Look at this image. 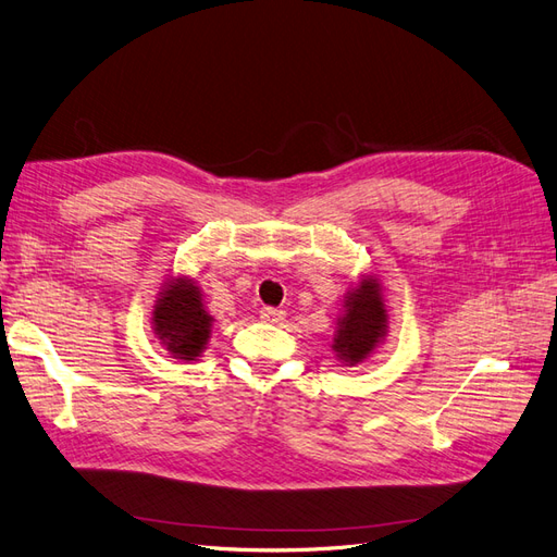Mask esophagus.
I'll use <instances>...</instances> for the list:
<instances>
[{
    "label": "esophagus",
    "mask_w": 557,
    "mask_h": 557,
    "mask_svg": "<svg viewBox=\"0 0 557 557\" xmlns=\"http://www.w3.org/2000/svg\"><path fill=\"white\" fill-rule=\"evenodd\" d=\"M260 318L264 320V323H272V325H278L285 320V311L283 309H274V307H264L260 311Z\"/></svg>",
    "instance_id": "esophagus-1"
}]
</instances>
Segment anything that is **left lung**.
I'll return each instance as SVG.
<instances>
[{"label": "left lung", "instance_id": "8db88e82", "mask_svg": "<svg viewBox=\"0 0 557 557\" xmlns=\"http://www.w3.org/2000/svg\"><path fill=\"white\" fill-rule=\"evenodd\" d=\"M387 334V311L376 276H362L344 299V313L336 318L334 352L348 367L372 356Z\"/></svg>", "mask_w": 557, "mask_h": 557}]
</instances>
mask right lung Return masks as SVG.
Masks as SVG:
<instances>
[{"label": "right lung", "mask_w": 557, "mask_h": 557, "mask_svg": "<svg viewBox=\"0 0 557 557\" xmlns=\"http://www.w3.org/2000/svg\"><path fill=\"white\" fill-rule=\"evenodd\" d=\"M213 315L201 301L199 285L188 276L164 281L153 307V330L176 360H197L207 348Z\"/></svg>", "instance_id": "right-lung-1"}]
</instances>
